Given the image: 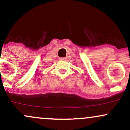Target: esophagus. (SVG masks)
<instances>
[{"label": "esophagus", "mask_w": 130, "mask_h": 130, "mask_svg": "<svg viewBox=\"0 0 130 130\" xmlns=\"http://www.w3.org/2000/svg\"><path fill=\"white\" fill-rule=\"evenodd\" d=\"M67 57H60V60H67Z\"/></svg>", "instance_id": "obj_1"}]
</instances>
